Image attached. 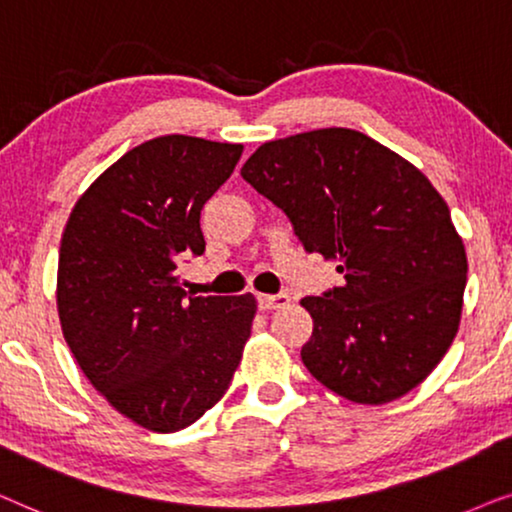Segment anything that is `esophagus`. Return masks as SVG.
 Wrapping results in <instances>:
<instances>
[{"mask_svg": "<svg viewBox=\"0 0 512 512\" xmlns=\"http://www.w3.org/2000/svg\"><path fill=\"white\" fill-rule=\"evenodd\" d=\"M290 304L288 295H260L257 297V306L262 311H276V309H285Z\"/></svg>", "mask_w": 512, "mask_h": 512, "instance_id": "34e87169", "label": "esophagus"}]
</instances>
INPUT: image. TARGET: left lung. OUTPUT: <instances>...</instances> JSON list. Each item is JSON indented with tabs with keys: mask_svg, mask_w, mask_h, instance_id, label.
I'll use <instances>...</instances> for the list:
<instances>
[{
	"mask_svg": "<svg viewBox=\"0 0 512 512\" xmlns=\"http://www.w3.org/2000/svg\"><path fill=\"white\" fill-rule=\"evenodd\" d=\"M241 175L290 217L306 250L344 274L342 288L299 302L313 318L306 370L360 405L419 386L454 342L468 274L431 180L351 128L264 142Z\"/></svg>",
	"mask_w": 512,
	"mask_h": 512,
	"instance_id": "8db88e82",
	"label": "left lung"
}]
</instances>
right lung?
Instances as JSON below:
<instances>
[{
    "instance_id": "obj_1",
    "label": "right lung",
    "mask_w": 512,
    "mask_h": 512,
    "mask_svg": "<svg viewBox=\"0 0 512 512\" xmlns=\"http://www.w3.org/2000/svg\"><path fill=\"white\" fill-rule=\"evenodd\" d=\"M243 145L161 135L74 203L58 257L63 337L86 379L133 424L173 433L222 400L250 339V295L194 297L177 264L203 255L201 210Z\"/></svg>"
}]
</instances>
